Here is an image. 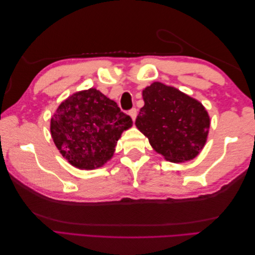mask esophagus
Segmentation results:
<instances>
[{
    "label": "esophagus",
    "instance_id": "1",
    "mask_svg": "<svg viewBox=\"0 0 255 255\" xmlns=\"http://www.w3.org/2000/svg\"><path fill=\"white\" fill-rule=\"evenodd\" d=\"M129 115H130L132 121H134V119H136V117H137V110H136V108H131V110L129 111Z\"/></svg>",
    "mask_w": 255,
    "mask_h": 255
}]
</instances>
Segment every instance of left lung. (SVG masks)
I'll return each mask as SVG.
<instances>
[{
	"label": "left lung",
	"mask_w": 255,
	"mask_h": 255,
	"mask_svg": "<svg viewBox=\"0 0 255 255\" xmlns=\"http://www.w3.org/2000/svg\"><path fill=\"white\" fill-rule=\"evenodd\" d=\"M136 126L158 153L171 162L194 159L205 145L209 116L205 107L172 86L154 82L142 92Z\"/></svg>",
	"instance_id": "left-lung-1"
}]
</instances>
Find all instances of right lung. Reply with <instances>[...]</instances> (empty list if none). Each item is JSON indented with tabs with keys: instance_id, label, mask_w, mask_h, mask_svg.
<instances>
[{
	"instance_id": "1",
	"label": "right lung",
	"mask_w": 255,
	"mask_h": 255,
	"mask_svg": "<svg viewBox=\"0 0 255 255\" xmlns=\"http://www.w3.org/2000/svg\"><path fill=\"white\" fill-rule=\"evenodd\" d=\"M130 116L100 91L79 92L62 102L53 114L50 131L56 147L70 164L84 170L110 160Z\"/></svg>"
}]
</instances>
